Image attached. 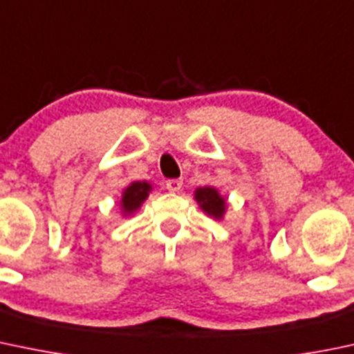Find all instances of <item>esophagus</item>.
<instances>
[{"label": "esophagus", "instance_id": "1", "mask_svg": "<svg viewBox=\"0 0 354 354\" xmlns=\"http://www.w3.org/2000/svg\"><path fill=\"white\" fill-rule=\"evenodd\" d=\"M181 187H183V180H180V178L166 181V188L169 189V192H180Z\"/></svg>", "mask_w": 354, "mask_h": 354}]
</instances>
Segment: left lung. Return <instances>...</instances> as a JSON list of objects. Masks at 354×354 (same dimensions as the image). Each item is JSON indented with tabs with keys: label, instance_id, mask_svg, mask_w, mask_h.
I'll use <instances>...</instances> for the list:
<instances>
[{
	"label": "left lung",
	"instance_id": "8db88e82",
	"mask_svg": "<svg viewBox=\"0 0 354 354\" xmlns=\"http://www.w3.org/2000/svg\"><path fill=\"white\" fill-rule=\"evenodd\" d=\"M195 198L196 202L200 203L203 212H207L208 215L215 218H221L225 212V200L222 198L221 193L217 192L215 188L205 187V188H198L195 192Z\"/></svg>",
	"mask_w": 354,
	"mask_h": 354
}]
</instances>
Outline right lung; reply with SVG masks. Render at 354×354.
Returning <instances> with one entry per match:
<instances>
[{
  "instance_id": "add662e5",
  "label": "right lung",
  "mask_w": 354,
  "mask_h": 354,
  "mask_svg": "<svg viewBox=\"0 0 354 354\" xmlns=\"http://www.w3.org/2000/svg\"><path fill=\"white\" fill-rule=\"evenodd\" d=\"M149 192H151V185L146 183V181H136V183L127 187L124 195H122V210H124V214L136 212L149 196Z\"/></svg>"
}]
</instances>
